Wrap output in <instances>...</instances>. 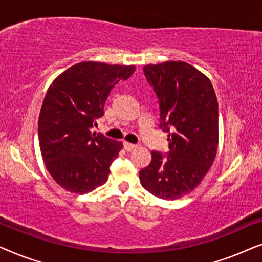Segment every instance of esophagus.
Wrapping results in <instances>:
<instances>
[{
    "instance_id": "34e87169",
    "label": "esophagus",
    "mask_w": 262,
    "mask_h": 262,
    "mask_svg": "<svg viewBox=\"0 0 262 262\" xmlns=\"http://www.w3.org/2000/svg\"><path fill=\"white\" fill-rule=\"evenodd\" d=\"M124 148L126 151H132V150H135L137 148V145L136 144H132V143H127V142H124Z\"/></svg>"
}]
</instances>
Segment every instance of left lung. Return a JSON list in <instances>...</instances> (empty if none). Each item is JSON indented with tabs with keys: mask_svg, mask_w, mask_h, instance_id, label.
Segmentation results:
<instances>
[{
	"mask_svg": "<svg viewBox=\"0 0 262 262\" xmlns=\"http://www.w3.org/2000/svg\"><path fill=\"white\" fill-rule=\"evenodd\" d=\"M143 71L159 99L169 151H151V162L139 171L141 184L157 198H181L202 182L216 157V94L209 78L185 62L149 64Z\"/></svg>",
	"mask_w": 262,
	"mask_h": 262,
	"instance_id": "1",
	"label": "left lung"
}]
</instances>
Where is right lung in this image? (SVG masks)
Instances as JSON below:
<instances>
[{"label": "right lung", "mask_w": 262, "mask_h": 262, "mask_svg": "<svg viewBox=\"0 0 262 262\" xmlns=\"http://www.w3.org/2000/svg\"><path fill=\"white\" fill-rule=\"evenodd\" d=\"M135 66L82 62L60 74L46 93L38 121L46 169L60 187L83 194L108 180L121 142L93 134L105 114L110 92L134 74Z\"/></svg>", "instance_id": "add662e5"}]
</instances>
